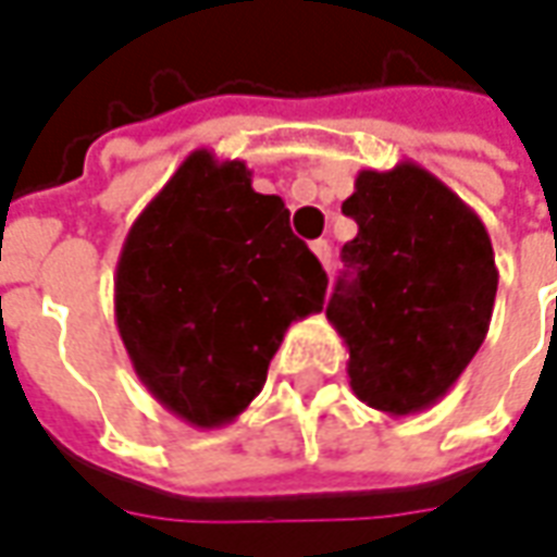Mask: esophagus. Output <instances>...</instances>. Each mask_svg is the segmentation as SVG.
Instances as JSON below:
<instances>
[{
	"label": "esophagus",
	"instance_id": "34e87169",
	"mask_svg": "<svg viewBox=\"0 0 557 557\" xmlns=\"http://www.w3.org/2000/svg\"><path fill=\"white\" fill-rule=\"evenodd\" d=\"M312 251H315V257L321 260V267L330 272V267H333V251H330V245L324 239L312 242Z\"/></svg>",
	"mask_w": 557,
	"mask_h": 557
}]
</instances>
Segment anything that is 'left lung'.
<instances>
[{"label":"left lung","instance_id":"obj_1","mask_svg":"<svg viewBox=\"0 0 557 557\" xmlns=\"http://www.w3.org/2000/svg\"><path fill=\"white\" fill-rule=\"evenodd\" d=\"M343 212L348 270L327 321L348 348L358 400L416 416L443 400L485 343L497 267L488 230L451 187L412 160L360 169Z\"/></svg>","mask_w":557,"mask_h":557}]
</instances>
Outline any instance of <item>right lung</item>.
I'll list each match as a JSON object with an SVG mask.
<instances>
[{
    "label": "right lung",
    "instance_id": "1",
    "mask_svg": "<svg viewBox=\"0 0 557 557\" xmlns=\"http://www.w3.org/2000/svg\"><path fill=\"white\" fill-rule=\"evenodd\" d=\"M327 275L282 197L242 160L184 157L126 233L114 321L139 382L199 431L248 409L287 327L324 309Z\"/></svg>",
    "mask_w": 557,
    "mask_h": 557
}]
</instances>
